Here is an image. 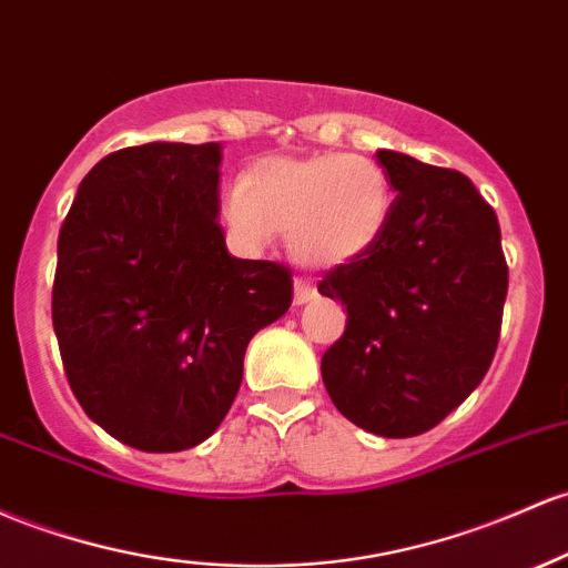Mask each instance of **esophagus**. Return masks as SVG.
<instances>
[{
    "label": "esophagus",
    "mask_w": 568,
    "mask_h": 568,
    "mask_svg": "<svg viewBox=\"0 0 568 568\" xmlns=\"http://www.w3.org/2000/svg\"><path fill=\"white\" fill-rule=\"evenodd\" d=\"M315 285L310 283V280H304V277H296L294 280V302L296 304H307V302H313L315 298Z\"/></svg>",
    "instance_id": "1"
}]
</instances>
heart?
Wrapping results in <instances>:
<instances>
[{
	"mask_svg": "<svg viewBox=\"0 0 568 568\" xmlns=\"http://www.w3.org/2000/svg\"><path fill=\"white\" fill-rule=\"evenodd\" d=\"M388 174L372 159L321 153L270 155L223 196V217L247 245L288 232V251L307 266H342L377 245L390 221Z\"/></svg>",
	"mask_w": 568,
	"mask_h": 568,
	"instance_id": "b5f03b06",
	"label": "heart"
}]
</instances>
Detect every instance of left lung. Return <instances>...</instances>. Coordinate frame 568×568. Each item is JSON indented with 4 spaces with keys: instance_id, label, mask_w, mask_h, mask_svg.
I'll list each match as a JSON object with an SVG mask.
<instances>
[{
    "instance_id": "left-lung-1",
    "label": "left lung",
    "mask_w": 568,
    "mask_h": 568,
    "mask_svg": "<svg viewBox=\"0 0 568 568\" xmlns=\"http://www.w3.org/2000/svg\"><path fill=\"white\" fill-rule=\"evenodd\" d=\"M377 161L396 191L390 221L369 253L317 283L347 307L321 375L347 420L404 439L483 383L509 272L494 207L466 174L396 151H377Z\"/></svg>"
}]
</instances>
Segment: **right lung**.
Returning <instances> with one entry per match:
<instances>
[{"label": "right lung", "mask_w": 568, "mask_h": 568, "mask_svg": "<svg viewBox=\"0 0 568 568\" xmlns=\"http://www.w3.org/2000/svg\"><path fill=\"white\" fill-rule=\"evenodd\" d=\"M221 145L104 155L59 232L53 332L74 398L142 453L189 450L232 409L255 332L288 313L291 270L234 258L217 223Z\"/></svg>", "instance_id": "add662e5"}]
</instances>
